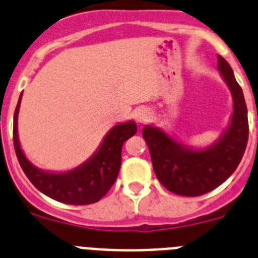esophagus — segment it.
<instances>
[{"label": "esophagus", "instance_id": "1", "mask_svg": "<svg viewBox=\"0 0 258 258\" xmlns=\"http://www.w3.org/2000/svg\"><path fill=\"white\" fill-rule=\"evenodd\" d=\"M150 117H152V113H150L148 108H140L136 112V114H135V118H136L139 123H145V122L150 119Z\"/></svg>", "mask_w": 258, "mask_h": 258}]
</instances>
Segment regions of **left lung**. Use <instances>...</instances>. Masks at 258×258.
Wrapping results in <instances>:
<instances>
[{
	"label": "left lung",
	"instance_id": "1",
	"mask_svg": "<svg viewBox=\"0 0 258 258\" xmlns=\"http://www.w3.org/2000/svg\"><path fill=\"white\" fill-rule=\"evenodd\" d=\"M217 61V68L230 87L234 110L230 126L215 145L204 150H191L176 143L162 130L153 126L143 130L158 180L177 196H203L220 186L235 171L245 152L249 127L242 87L229 62L220 55Z\"/></svg>",
	"mask_w": 258,
	"mask_h": 258
}]
</instances>
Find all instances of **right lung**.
<instances>
[{
	"label": "right lung",
	"mask_w": 258,
	"mask_h": 258,
	"mask_svg": "<svg viewBox=\"0 0 258 258\" xmlns=\"http://www.w3.org/2000/svg\"><path fill=\"white\" fill-rule=\"evenodd\" d=\"M20 100L14 113L13 140L16 157L25 176L41 192L57 202L73 206L92 204L100 201L113 186L119 173L122 146L138 131L135 122L117 124L104 139L94 157L73 171L64 173L43 172L25 158L18 139V113Z\"/></svg>",
	"instance_id": "right-lung-1"
}]
</instances>
